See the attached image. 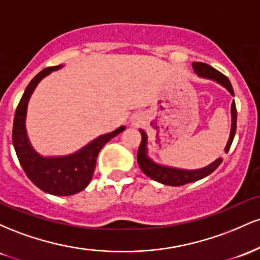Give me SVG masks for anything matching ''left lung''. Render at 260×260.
Listing matches in <instances>:
<instances>
[{
    "mask_svg": "<svg viewBox=\"0 0 260 260\" xmlns=\"http://www.w3.org/2000/svg\"><path fill=\"white\" fill-rule=\"evenodd\" d=\"M193 71L197 76L202 77L205 79H211L214 82L219 83L223 88H226L230 91V94L234 95V89H232L231 83H230L229 78L213 68L211 66L203 62H193ZM236 126H237V111H236V104L232 101L231 104V132H230V137L228 140V144L225 147V153H229L230 147L232 144V140L235 138L236 133ZM140 134H142V142H140L138 154H137V161L140 170L144 172L148 177L151 180L160 182V183L166 184V186H183L186 183H190V182H196L202 178L207 177L211 172H214L219 168L220 164L222 162V157H219L210 165L205 166V168L198 169V170H183L177 168H171V166L160 165V164L154 162L150 157L148 156V136L147 133L143 129H139Z\"/></svg>",
    "mask_w": 260,
    "mask_h": 260,
    "instance_id": "1",
    "label": "left lung"
}]
</instances>
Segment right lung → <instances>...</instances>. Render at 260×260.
Returning a JSON list of instances; mask_svg holds the SVG:
<instances>
[{"label": "right lung", "instance_id": "obj_1", "mask_svg": "<svg viewBox=\"0 0 260 260\" xmlns=\"http://www.w3.org/2000/svg\"><path fill=\"white\" fill-rule=\"evenodd\" d=\"M59 68H62V64L45 68L26 86L14 115L12 139L18 160L29 180L45 193L64 197L76 194L90 183L101 148L113 137L123 132L126 127L121 126L111 133L99 136L73 154L63 156H43L39 154L31 147L26 134V109L29 99L39 83Z\"/></svg>", "mask_w": 260, "mask_h": 260}]
</instances>
